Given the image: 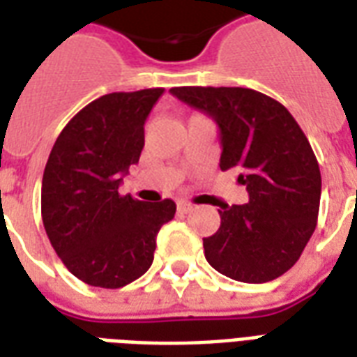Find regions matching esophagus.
<instances>
[{"instance_id":"obj_1","label":"esophagus","mask_w":357,"mask_h":357,"mask_svg":"<svg viewBox=\"0 0 357 357\" xmlns=\"http://www.w3.org/2000/svg\"><path fill=\"white\" fill-rule=\"evenodd\" d=\"M178 210L181 213H189L192 210V204H191V202H187V200H179Z\"/></svg>"}]
</instances>
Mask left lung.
Returning <instances> with one entry per match:
<instances>
[{
  "instance_id": "left-lung-1",
  "label": "left lung",
  "mask_w": 357,
  "mask_h": 357,
  "mask_svg": "<svg viewBox=\"0 0 357 357\" xmlns=\"http://www.w3.org/2000/svg\"><path fill=\"white\" fill-rule=\"evenodd\" d=\"M174 96L218 123L221 170H238L248 204L221 206L204 238L206 261L229 278L263 284L291 268L318 221L321 174L312 147L284 105L242 86H174Z\"/></svg>"
}]
</instances>
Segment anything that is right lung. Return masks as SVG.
I'll return each instance as SVG.
<instances>
[{
  "label": "right lung",
  "instance_id": "1",
  "mask_svg": "<svg viewBox=\"0 0 357 357\" xmlns=\"http://www.w3.org/2000/svg\"><path fill=\"white\" fill-rule=\"evenodd\" d=\"M165 89L112 92L84 105L56 138L41 183L45 231L66 268L117 289L153 263L157 232L176 213L170 199L145 204L119 185L144 149V125Z\"/></svg>",
  "mask_w": 357,
  "mask_h": 357
}]
</instances>
